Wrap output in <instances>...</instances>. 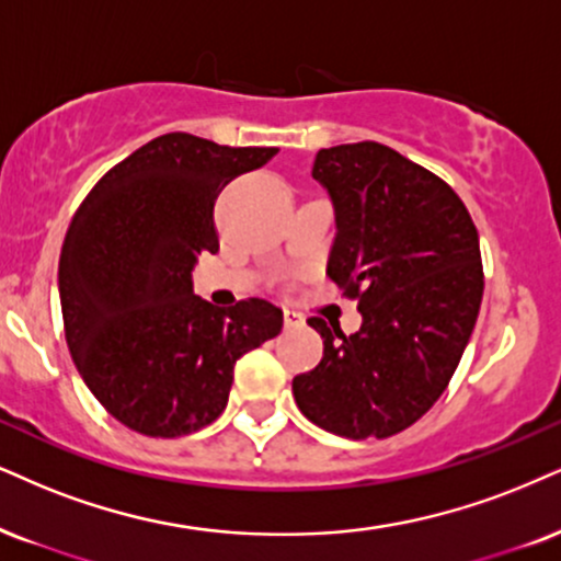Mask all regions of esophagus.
Masks as SVG:
<instances>
[{"instance_id": "1", "label": "esophagus", "mask_w": 561, "mask_h": 561, "mask_svg": "<svg viewBox=\"0 0 561 561\" xmlns=\"http://www.w3.org/2000/svg\"><path fill=\"white\" fill-rule=\"evenodd\" d=\"M283 322H286V328H301L304 314L296 309H283Z\"/></svg>"}]
</instances>
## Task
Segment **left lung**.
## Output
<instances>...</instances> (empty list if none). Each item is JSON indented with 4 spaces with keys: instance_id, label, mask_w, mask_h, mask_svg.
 Here are the masks:
<instances>
[{
    "instance_id": "8db88e82",
    "label": "left lung",
    "mask_w": 561,
    "mask_h": 561,
    "mask_svg": "<svg viewBox=\"0 0 561 561\" xmlns=\"http://www.w3.org/2000/svg\"><path fill=\"white\" fill-rule=\"evenodd\" d=\"M312 176L335 210L328 275L358 301L362 328L309 317L324 354L294 377L296 405L337 437H392L437 403L471 341L479 231L439 176L387 145L324 148Z\"/></svg>"
}]
</instances>
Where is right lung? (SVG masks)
Here are the masks:
<instances>
[{"instance_id": "right-lung-1", "label": "right lung", "mask_w": 561, "mask_h": 561, "mask_svg": "<svg viewBox=\"0 0 561 561\" xmlns=\"http://www.w3.org/2000/svg\"><path fill=\"white\" fill-rule=\"evenodd\" d=\"M278 148L161 135L116 163L75 213L59 257L65 335L82 382L116 421L184 437L228 403L233 364L283 328L265 299L213 307L192 288L218 252L216 197Z\"/></svg>"}]
</instances>
